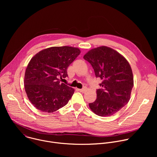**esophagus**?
Wrapping results in <instances>:
<instances>
[{"mask_svg": "<svg viewBox=\"0 0 157 157\" xmlns=\"http://www.w3.org/2000/svg\"><path fill=\"white\" fill-rule=\"evenodd\" d=\"M86 90H87V88H86V87H84L83 88H82V89H79V91H80V92H81V93H85V92L86 91Z\"/></svg>", "mask_w": 157, "mask_h": 157, "instance_id": "1", "label": "esophagus"}]
</instances>
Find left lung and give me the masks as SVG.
<instances>
[{"label":"left lung","mask_w":157,"mask_h":157,"mask_svg":"<svg viewBox=\"0 0 157 157\" xmlns=\"http://www.w3.org/2000/svg\"><path fill=\"white\" fill-rule=\"evenodd\" d=\"M84 59L91 64L102 87L96 91L97 99L89 106L99 116L114 114L130 100L133 77L127 60L113 48L102 46L89 50Z\"/></svg>","instance_id":"8db88e82"}]
</instances>
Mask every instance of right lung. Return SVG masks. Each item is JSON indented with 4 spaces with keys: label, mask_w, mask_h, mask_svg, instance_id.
<instances>
[{
    "label": "right lung",
    "mask_w": 157,
    "mask_h": 157,
    "mask_svg": "<svg viewBox=\"0 0 157 157\" xmlns=\"http://www.w3.org/2000/svg\"><path fill=\"white\" fill-rule=\"evenodd\" d=\"M80 53L78 48L53 47L40 51L31 59L25 71L24 84L34 107L52 113L67 104L75 89L61 82L59 78L68 76L67 69Z\"/></svg>",
    "instance_id": "add662e5"
}]
</instances>
